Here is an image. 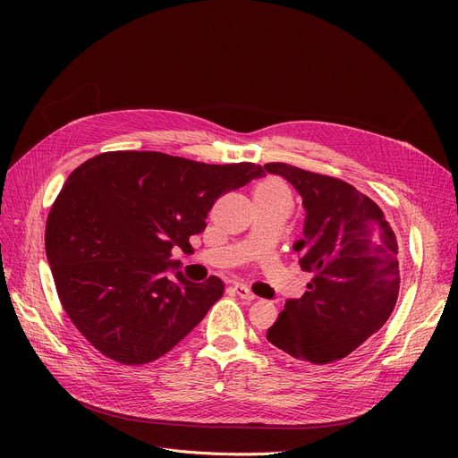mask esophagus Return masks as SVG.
Instances as JSON below:
<instances>
[{
    "instance_id": "obj_1",
    "label": "esophagus",
    "mask_w": 458,
    "mask_h": 458,
    "mask_svg": "<svg viewBox=\"0 0 458 458\" xmlns=\"http://www.w3.org/2000/svg\"><path fill=\"white\" fill-rule=\"evenodd\" d=\"M233 292H235L239 297H242L243 301H249V302L256 299V295L249 290V287H247V285H243V284H239V282H237V284H233Z\"/></svg>"
}]
</instances>
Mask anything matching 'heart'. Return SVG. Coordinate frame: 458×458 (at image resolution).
I'll return each instance as SVG.
<instances>
[{
  "instance_id": "1",
  "label": "heart",
  "mask_w": 458,
  "mask_h": 458,
  "mask_svg": "<svg viewBox=\"0 0 458 458\" xmlns=\"http://www.w3.org/2000/svg\"><path fill=\"white\" fill-rule=\"evenodd\" d=\"M263 192V195H276V192H285V187L278 180H266L256 185L254 195Z\"/></svg>"
}]
</instances>
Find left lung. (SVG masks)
<instances>
[{"instance_id": "1", "label": "left lung", "mask_w": 458, "mask_h": 458, "mask_svg": "<svg viewBox=\"0 0 458 458\" xmlns=\"http://www.w3.org/2000/svg\"><path fill=\"white\" fill-rule=\"evenodd\" d=\"M301 195L302 237L293 243L314 275L301 299H287L267 340L302 362L332 364L388 321L399 295V247L380 208L347 182L267 163Z\"/></svg>"}]
</instances>
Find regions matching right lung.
Returning a JSON list of instances; mask_svg holds the SVG:
<instances>
[{
  "mask_svg": "<svg viewBox=\"0 0 458 458\" xmlns=\"http://www.w3.org/2000/svg\"><path fill=\"white\" fill-rule=\"evenodd\" d=\"M259 176L254 163L161 152H106L80 165L47 215L46 256L61 304L90 345L126 366L178 345L225 284L187 280L173 250L191 254L189 237L204 232L213 202Z\"/></svg>",
  "mask_w": 458,
  "mask_h": 458,
  "instance_id": "add662e5",
  "label": "right lung"
}]
</instances>
